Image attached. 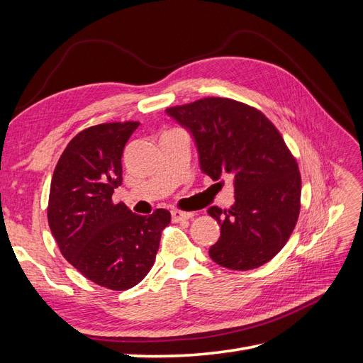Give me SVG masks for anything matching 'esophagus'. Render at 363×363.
<instances>
[{
  "label": "esophagus",
  "instance_id": "1",
  "mask_svg": "<svg viewBox=\"0 0 363 363\" xmlns=\"http://www.w3.org/2000/svg\"><path fill=\"white\" fill-rule=\"evenodd\" d=\"M171 216H172L174 223H180V221H186V219H191L194 216V213L192 212H182V211H172Z\"/></svg>",
  "mask_w": 363,
  "mask_h": 363
}]
</instances>
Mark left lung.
<instances>
[{
	"mask_svg": "<svg viewBox=\"0 0 363 363\" xmlns=\"http://www.w3.org/2000/svg\"><path fill=\"white\" fill-rule=\"evenodd\" d=\"M167 113L191 131L204 174L233 179L235 204L207 211L221 228L208 256L236 271L269 262L294 232L301 199L298 164L279 130L257 108L230 98L207 96Z\"/></svg>",
	"mask_w": 363,
	"mask_h": 363,
	"instance_id": "left-lung-1",
	"label": "left lung"
}]
</instances>
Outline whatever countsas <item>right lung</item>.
Returning <instances> with one entry per match:
<instances>
[{
	"label": "right lung",
	"instance_id": "1",
	"mask_svg": "<svg viewBox=\"0 0 363 363\" xmlns=\"http://www.w3.org/2000/svg\"><path fill=\"white\" fill-rule=\"evenodd\" d=\"M136 121L107 123L71 139L54 169L48 224L63 257L100 286L125 291L155 265L162 230L171 213L148 216L112 201L123 183V152Z\"/></svg>",
	"mask_w": 363,
	"mask_h": 363
}]
</instances>
